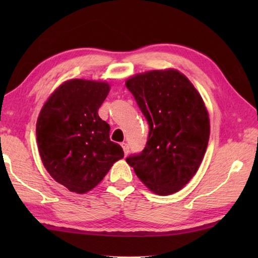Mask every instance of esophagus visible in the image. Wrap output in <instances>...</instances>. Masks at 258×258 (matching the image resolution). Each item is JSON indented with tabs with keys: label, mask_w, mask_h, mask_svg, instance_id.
<instances>
[{
	"label": "esophagus",
	"mask_w": 258,
	"mask_h": 258,
	"mask_svg": "<svg viewBox=\"0 0 258 258\" xmlns=\"http://www.w3.org/2000/svg\"><path fill=\"white\" fill-rule=\"evenodd\" d=\"M120 146H121V148H123V150H124V152H125V156H127V155H128V151H130V148H128L127 143L123 142Z\"/></svg>",
	"instance_id": "obj_1"
}]
</instances>
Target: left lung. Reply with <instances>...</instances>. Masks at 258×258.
I'll return each mask as SVG.
<instances>
[{
    "label": "left lung",
    "mask_w": 258,
    "mask_h": 258,
    "mask_svg": "<svg viewBox=\"0 0 258 258\" xmlns=\"http://www.w3.org/2000/svg\"><path fill=\"white\" fill-rule=\"evenodd\" d=\"M126 87L149 124L146 148L126 161L155 194L177 192L197 173L208 146L211 126L204 100L174 69L137 74Z\"/></svg>",
    "instance_id": "1"
}]
</instances>
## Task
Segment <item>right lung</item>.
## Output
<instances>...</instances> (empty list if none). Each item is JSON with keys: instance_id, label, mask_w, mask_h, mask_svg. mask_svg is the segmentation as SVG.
<instances>
[{"instance_id": "1", "label": "right lung", "mask_w": 258, "mask_h": 258, "mask_svg": "<svg viewBox=\"0 0 258 258\" xmlns=\"http://www.w3.org/2000/svg\"><path fill=\"white\" fill-rule=\"evenodd\" d=\"M110 91L106 82L69 80L44 103L36 123L43 165L69 191L85 194L124 157L110 141V126L98 115Z\"/></svg>"}]
</instances>
